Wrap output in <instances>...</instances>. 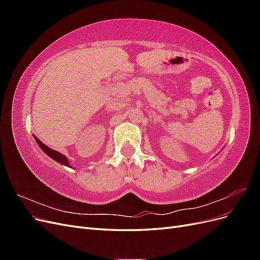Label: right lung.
<instances>
[{"mask_svg": "<svg viewBox=\"0 0 260 260\" xmlns=\"http://www.w3.org/2000/svg\"><path fill=\"white\" fill-rule=\"evenodd\" d=\"M35 139H36V141H37V143L39 144V146H40V147L42 148V151H43L46 155H49V156L51 157V158H53L55 161H58V162L61 164V165H65V166L70 167L68 158H67V157H66L65 155H62V154L58 153L57 151H54V149L48 147L44 143H42L41 141L39 140L37 137H35Z\"/></svg>", "mask_w": 260, "mask_h": 260, "instance_id": "obj_1", "label": "right lung"}]
</instances>
